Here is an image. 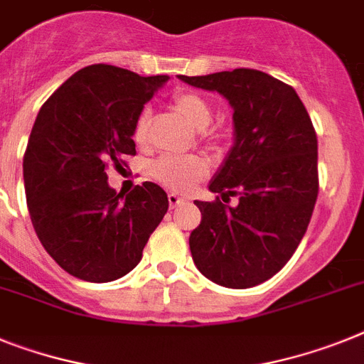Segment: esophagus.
<instances>
[{"label":"esophagus","mask_w":364,"mask_h":364,"mask_svg":"<svg viewBox=\"0 0 364 364\" xmlns=\"http://www.w3.org/2000/svg\"><path fill=\"white\" fill-rule=\"evenodd\" d=\"M183 201H185V198H181L179 194H176V192H170V194H168V203H170L172 209H176L177 205H181Z\"/></svg>","instance_id":"34e87169"}]
</instances>
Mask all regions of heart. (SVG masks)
Wrapping results in <instances>:
<instances>
[{"label":"heart","instance_id":"1","mask_svg":"<svg viewBox=\"0 0 364 364\" xmlns=\"http://www.w3.org/2000/svg\"><path fill=\"white\" fill-rule=\"evenodd\" d=\"M172 109L177 112L185 124H188L192 129L203 131L213 122V105L205 97L196 92H177L172 97ZM148 125L149 112L142 111L136 116L135 125H133V140L136 144H146L148 140ZM151 176L164 187L176 192H188L200 179L207 176L209 166L198 155H187V157H161L157 159L151 168Z\"/></svg>","mask_w":364,"mask_h":364}]
</instances>
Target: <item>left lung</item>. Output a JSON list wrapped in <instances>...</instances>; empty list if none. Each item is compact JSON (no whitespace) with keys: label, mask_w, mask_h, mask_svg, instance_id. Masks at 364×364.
<instances>
[{"label":"left lung","mask_w":364,"mask_h":364,"mask_svg":"<svg viewBox=\"0 0 364 364\" xmlns=\"http://www.w3.org/2000/svg\"><path fill=\"white\" fill-rule=\"evenodd\" d=\"M218 92L233 109L235 142L209 183L215 201H194L191 233L198 270L216 285L250 289L276 276L304 239L318 196V142L289 85L259 70L177 75ZM237 196L240 203L228 206Z\"/></svg>","instance_id":"8db88e82"}]
</instances>
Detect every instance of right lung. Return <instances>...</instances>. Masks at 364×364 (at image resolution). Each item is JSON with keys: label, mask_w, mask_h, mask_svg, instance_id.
<instances>
[{"label": "right lung", "mask_w": 364, "mask_h": 364, "mask_svg": "<svg viewBox=\"0 0 364 364\" xmlns=\"http://www.w3.org/2000/svg\"><path fill=\"white\" fill-rule=\"evenodd\" d=\"M168 79L92 64L66 79L36 116L23 155L27 207L46 252L73 277L107 283L129 274L166 215L159 185L116 192L105 168L136 154V116Z\"/></svg>", "instance_id": "obj_1"}]
</instances>
